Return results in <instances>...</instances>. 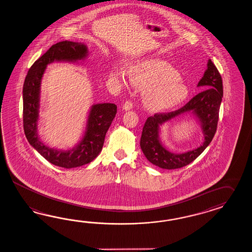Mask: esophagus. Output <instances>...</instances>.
<instances>
[{
    "label": "esophagus",
    "mask_w": 252,
    "mask_h": 252,
    "mask_svg": "<svg viewBox=\"0 0 252 252\" xmlns=\"http://www.w3.org/2000/svg\"><path fill=\"white\" fill-rule=\"evenodd\" d=\"M132 108H133V104L130 100H127L125 104L123 105V110H130Z\"/></svg>",
    "instance_id": "34e87169"
}]
</instances>
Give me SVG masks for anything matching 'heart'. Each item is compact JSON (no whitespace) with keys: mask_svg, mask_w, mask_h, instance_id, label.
I'll list each match as a JSON object with an SVG mask.
<instances>
[{"mask_svg":"<svg viewBox=\"0 0 252 252\" xmlns=\"http://www.w3.org/2000/svg\"><path fill=\"white\" fill-rule=\"evenodd\" d=\"M131 83L142 89V100L151 110H164L182 103L189 90L180 78V74L167 62L147 59L136 63L129 70ZM113 76L123 80V73L115 69Z\"/></svg>","mask_w":252,"mask_h":252,"instance_id":"b5f03b06","label":"heart"}]
</instances>
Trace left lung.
<instances>
[{"mask_svg":"<svg viewBox=\"0 0 252 252\" xmlns=\"http://www.w3.org/2000/svg\"><path fill=\"white\" fill-rule=\"evenodd\" d=\"M197 87L204 91L195 95L184 107L169 113H156L149 117L142 129L141 149L150 162L162 169H178L194 161L213 140L217 131L220 104L223 97V83L220 72L209 59L207 70ZM191 114L201 123L204 142L199 148L183 154L168 151L159 140V127L181 115Z\"/></svg>","mask_w":252,"mask_h":252,"instance_id":"obj_1","label":"left lung"}]
</instances>
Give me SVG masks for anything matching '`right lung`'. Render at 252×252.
<instances>
[{
  "label": "right lung",
  "mask_w": 252,
  "mask_h": 252,
  "mask_svg": "<svg viewBox=\"0 0 252 252\" xmlns=\"http://www.w3.org/2000/svg\"><path fill=\"white\" fill-rule=\"evenodd\" d=\"M89 49L83 43L62 41L51 47L30 67L23 88L24 129L27 141L45 159L59 167L82 166L93 161L103 147L105 136L117 113L113 103L91 106L81 141L70 150L50 148L39 139L37 123L40 109L41 81L47 65L54 62L76 63L85 60Z\"/></svg>",
  "instance_id": "1"
}]
</instances>
